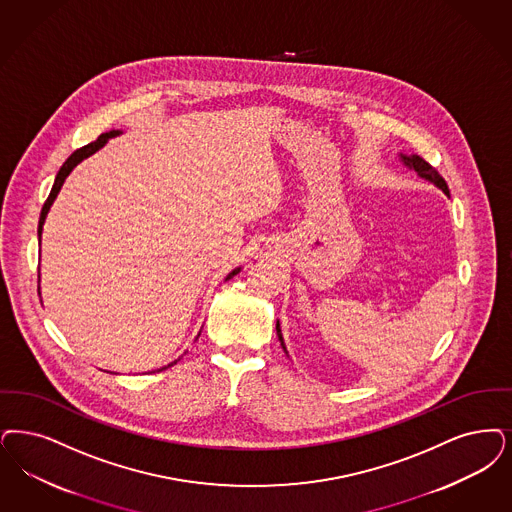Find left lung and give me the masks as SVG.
Returning <instances> with one entry per match:
<instances>
[{
    "instance_id": "1",
    "label": "left lung",
    "mask_w": 512,
    "mask_h": 512,
    "mask_svg": "<svg viewBox=\"0 0 512 512\" xmlns=\"http://www.w3.org/2000/svg\"><path fill=\"white\" fill-rule=\"evenodd\" d=\"M402 160H404V164L409 165V167H413L421 177H425V179H429L430 183L436 184L438 188H442L446 194H450V190H448V184L444 181V177L429 164V162H425L421 156H402ZM276 331H278V339L282 341V347H284V339H282V331H280V324H276ZM286 348V347H284Z\"/></svg>"
}]
</instances>
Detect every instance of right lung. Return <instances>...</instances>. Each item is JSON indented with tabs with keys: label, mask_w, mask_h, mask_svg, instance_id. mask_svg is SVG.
Returning a JSON list of instances; mask_svg holds the SVG:
<instances>
[{
	"label": "right lung",
	"mask_w": 512,
	"mask_h": 512,
	"mask_svg": "<svg viewBox=\"0 0 512 512\" xmlns=\"http://www.w3.org/2000/svg\"><path fill=\"white\" fill-rule=\"evenodd\" d=\"M120 131H116V129H110V131H106L103 135H99V139L97 141H93V143L85 144L82 148H78L76 152H72V156L62 164L61 169H59V173H57V177H55V184H53V188H51V192H49V196H47V200H45V204L41 207V215H40V225H38V238H41V230H43V223H45V215H47V211H49V207L51 204L55 202V198H57V194H59V190H61L62 183H64V179L68 177V173L76 167V165L80 164L82 160H85L87 156H91V154H95L99 148H103L106 141L110 139V137H116ZM240 272V268H236V270H232L228 276H226V280H230L234 274H238ZM175 364V362H173ZM173 364H169V366H165L167 369L171 368ZM160 369V371H162Z\"/></svg>",
	"instance_id": "add662e5"
}]
</instances>
